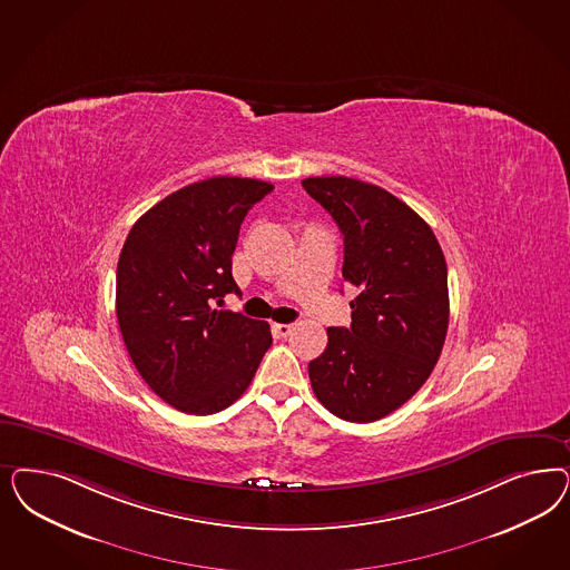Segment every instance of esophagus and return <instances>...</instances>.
<instances>
[{"mask_svg": "<svg viewBox=\"0 0 570 570\" xmlns=\"http://www.w3.org/2000/svg\"><path fill=\"white\" fill-rule=\"evenodd\" d=\"M273 331H275L276 337H287V335L294 331V325H283V323H275V325H273Z\"/></svg>", "mask_w": 570, "mask_h": 570, "instance_id": "obj_1", "label": "esophagus"}]
</instances>
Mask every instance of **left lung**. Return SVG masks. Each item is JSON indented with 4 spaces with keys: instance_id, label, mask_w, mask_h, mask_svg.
Returning a JSON list of instances; mask_svg holds the SVG:
<instances>
[{
    "instance_id": "1",
    "label": "left lung",
    "mask_w": 570,
    "mask_h": 570,
    "mask_svg": "<svg viewBox=\"0 0 570 570\" xmlns=\"http://www.w3.org/2000/svg\"><path fill=\"white\" fill-rule=\"evenodd\" d=\"M344 235L342 276L358 289L352 323L327 330L311 361L314 394L340 420L375 422L430 377L449 327L446 262L432 228L375 184L302 180Z\"/></svg>"
}]
</instances>
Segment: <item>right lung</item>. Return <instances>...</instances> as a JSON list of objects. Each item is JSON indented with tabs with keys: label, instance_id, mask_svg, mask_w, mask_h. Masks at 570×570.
Here are the masks:
<instances>
[{
	"label": "right lung",
	"instance_id": "right-lung-1",
	"mask_svg": "<svg viewBox=\"0 0 570 570\" xmlns=\"http://www.w3.org/2000/svg\"><path fill=\"white\" fill-rule=\"evenodd\" d=\"M275 186L214 176L188 184L131 226L117 264V321L131 363L174 409L212 415L252 384L271 327L212 302L239 294L240 222Z\"/></svg>",
	"mask_w": 570,
	"mask_h": 570
}]
</instances>
